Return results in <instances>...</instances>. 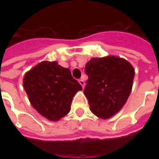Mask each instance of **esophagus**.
<instances>
[{"mask_svg":"<svg viewBox=\"0 0 159 159\" xmlns=\"http://www.w3.org/2000/svg\"><path fill=\"white\" fill-rule=\"evenodd\" d=\"M79 83L81 85V87L84 89V87H85V81H84V80H83V79H80V80H79Z\"/></svg>","mask_w":159,"mask_h":159,"instance_id":"esophagus-1","label":"esophagus"}]
</instances>
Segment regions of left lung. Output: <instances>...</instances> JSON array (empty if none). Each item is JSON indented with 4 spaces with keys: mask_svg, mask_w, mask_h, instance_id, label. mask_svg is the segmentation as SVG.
Masks as SVG:
<instances>
[{
    "mask_svg": "<svg viewBox=\"0 0 159 159\" xmlns=\"http://www.w3.org/2000/svg\"><path fill=\"white\" fill-rule=\"evenodd\" d=\"M89 76L84 94L90 111L98 118H111L123 108L133 87L134 69L124 58L94 57L86 64Z\"/></svg>",
    "mask_w": 159,
    "mask_h": 159,
    "instance_id": "obj_1",
    "label": "left lung"
}]
</instances>
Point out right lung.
Listing matches in <instances>:
<instances>
[{
    "label": "right lung",
    "instance_id": "right-lung-1",
    "mask_svg": "<svg viewBox=\"0 0 159 159\" xmlns=\"http://www.w3.org/2000/svg\"><path fill=\"white\" fill-rule=\"evenodd\" d=\"M23 85L33 107L50 121H58L67 115L73 96L82 90L70 70L56 61L35 65L25 74Z\"/></svg>",
    "mask_w": 159,
    "mask_h": 159
}]
</instances>
